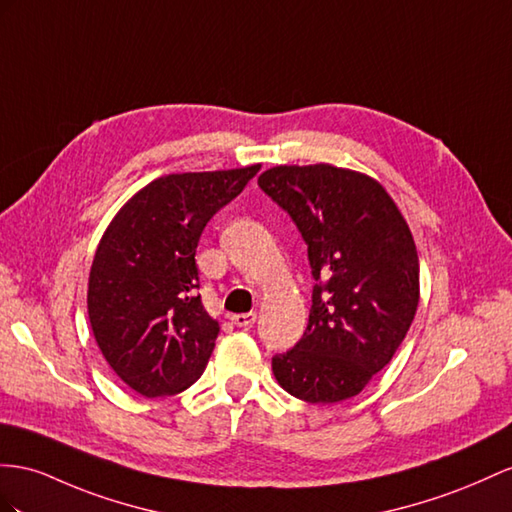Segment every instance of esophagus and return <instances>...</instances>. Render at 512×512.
I'll use <instances>...</instances> for the list:
<instances>
[{
  "label": "esophagus",
  "instance_id": "obj_1",
  "mask_svg": "<svg viewBox=\"0 0 512 512\" xmlns=\"http://www.w3.org/2000/svg\"><path fill=\"white\" fill-rule=\"evenodd\" d=\"M257 320V313H235V316H231V322L235 326H242V329H248V326H253Z\"/></svg>",
  "mask_w": 512,
  "mask_h": 512
}]
</instances>
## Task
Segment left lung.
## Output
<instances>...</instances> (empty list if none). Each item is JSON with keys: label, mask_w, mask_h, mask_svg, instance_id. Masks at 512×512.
<instances>
[{"label": "left lung", "mask_w": 512, "mask_h": 512, "mask_svg": "<svg viewBox=\"0 0 512 512\" xmlns=\"http://www.w3.org/2000/svg\"><path fill=\"white\" fill-rule=\"evenodd\" d=\"M259 188L303 233L313 279L303 339L272 359L294 398L333 404L363 391L396 355L419 305L413 233L374 177L333 164H281Z\"/></svg>", "instance_id": "1"}]
</instances>
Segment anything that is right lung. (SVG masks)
Instances as JSON below:
<instances>
[{"mask_svg":"<svg viewBox=\"0 0 512 512\" xmlns=\"http://www.w3.org/2000/svg\"><path fill=\"white\" fill-rule=\"evenodd\" d=\"M259 168L157 177L103 231L88 274L90 329L110 368L140 396H173L203 374L220 324L196 294V246L207 220Z\"/></svg>","mask_w":512,"mask_h":512,"instance_id":"1","label":"right lung"}]
</instances>
